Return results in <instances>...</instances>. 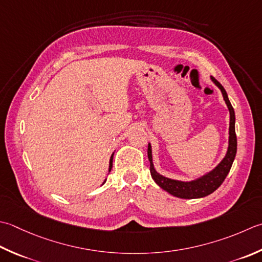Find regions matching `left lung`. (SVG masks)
<instances>
[{
    "label": "left lung",
    "mask_w": 262,
    "mask_h": 262,
    "mask_svg": "<svg viewBox=\"0 0 262 262\" xmlns=\"http://www.w3.org/2000/svg\"><path fill=\"white\" fill-rule=\"evenodd\" d=\"M211 79L213 83L219 87L220 91H222L224 100L226 102L229 114H230L229 145H228L227 155L223 159V161L220 162L212 171H210L209 173H207V175L196 179V181L188 182V183L173 181V179H169L159 175V173L156 171L152 162L151 145L148 144L147 146V157H148V160H150V171H151L152 178L155 179V182L159 186L165 189V191H167L168 193L172 194L173 196L182 198V199H199V198H203V196L209 195V194H211L212 192L216 191V189L222 185L223 182L225 181V178H226V176L228 175V172L230 170V168H232L235 156H236L237 138H236V133H235V112L228 100L226 91H225L222 84H220L217 79H214L213 77H211Z\"/></svg>",
    "instance_id": "obj_1"
}]
</instances>
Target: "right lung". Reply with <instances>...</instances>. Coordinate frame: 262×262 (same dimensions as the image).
<instances>
[{"label": "right lung", "instance_id": "1", "mask_svg": "<svg viewBox=\"0 0 262 262\" xmlns=\"http://www.w3.org/2000/svg\"><path fill=\"white\" fill-rule=\"evenodd\" d=\"M112 159H114V155L111 156V159H110V167H109V171L111 170V168H112Z\"/></svg>", "mask_w": 262, "mask_h": 262}]
</instances>
